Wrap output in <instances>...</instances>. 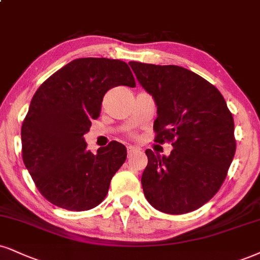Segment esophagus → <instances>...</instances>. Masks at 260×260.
Instances as JSON below:
<instances>
[{
    "mask_svg": "<svg viewBox=\"0 0 260 260\" xmlns=\"http://www.w3.org/2000/svg\"><path fill=\"white\" fill-rule=\"evenodd\" d=\"M139 152V148H136V147H133V146H129L127 147V158H131L135 153Z\"/></svg>",
    "mask_w": 260,
    "mask_h": 260,
    "instance_id": "1",
    "label": "esophagus"
}]
</instances>
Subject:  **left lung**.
Listing matches in <instances>:
<instances>
[{
	"instance_id": "obj_1",
	"label": "left lung",
	"mask_w": 260,
	"mask_h": 260,
	"mask_svg": "<svg viewBox=\"0 0 260 260\" xmlns=\"http://www.w3.org/2000/svg\"><path fill=\"white\" fill-rule=\"evenodd\" d=\"M156 105L155 141H172L169 156L146 150L143 193L156 210L183 214L214 197L235 154L234 119L216 86L176 65L130 61Z\"/></svg>"
}]
</instances>
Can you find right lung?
Instances as JSON below:
<instances>
[{"label":"right lung","instance_id":"right-lung-1","mask_svg":"<svg viewBox=\"0 0 260 260\" xmlns=\"http://www.w3.org/2000/svg\"><path fill=\"white\" fill-rule=\"evenodd\" d=\"M118 85L136 86L126 62L83 57L56 71L35 92L21 126L22 160L41 194L56 206L96 207L124 164V145L112 141L94 154L83 137L100 117L106 92Z\"/></svg>","mask_w":260,"mask_h":260}]
</instances>
